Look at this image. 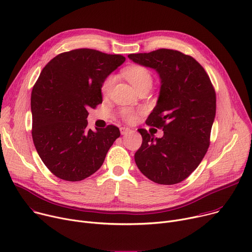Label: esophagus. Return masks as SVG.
<instances>
[{"label":"esophagus","mask_w":252,"mask_h":252,"mask_svg":"<svg viewBox=\"0 0 252 252\" xmlns=\"http://www.w3.org/2000/svg\"><path fill=\"white\" fill-rule=\"evenodd\" d=\"M129 130H130L129 127H126V126H122V127H121V133H122V134L127 133Z\"/></svg>","instance_id":"1"}]
</instances>
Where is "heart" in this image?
<instances>
[{"label":"heart","mask_w":252,"mask_h":252,"mask_svg":"<svg viewBox=\"0 0 252 252\" xmlns=\"http://www.w3.org/2000/svg\"><path fill=\"white\" fill-rule=\"evenodd\" d=\"M123 73L138 91L145 87H151L153 84V75L146 66L131 65L126 68ZM114 82H116V77L113 75H109L103 80L100 88L103 95H107L111 93ZM136 114H138V111L130 107H123L121 109V117L127 123L134 122Z\"/></svg>","instance_id":"heart-1"}]
</instances>
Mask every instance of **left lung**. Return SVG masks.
<instances>
[{
	"label": "left lung",
	"instance_id": "obj_1",
	"mask_svg": "<svg viewBox=\"0 0 252 252\" xmlns=\"http://www.w3.org/2000/svg\"><path fill=\"white\" fill-rule=\"evenodd\" d=\"M128 58L154 68L162 81L146 124L162 128L164 135L154 138L139 128L143 143L134 154L135 164L158 184H177L195 171L209 148L216 113L214 86L198 61L177 50L162 48Z\"/></svg>",
	"mask_w": 252,
	"mask_h": 252
}]
</instances>
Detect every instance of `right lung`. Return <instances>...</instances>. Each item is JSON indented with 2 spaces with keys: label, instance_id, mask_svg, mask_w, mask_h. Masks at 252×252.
Instances as JSON below:
<instances>
[{
  "label": "right lung",
  "instance_id": "obj_1",
  "mask_svg": "<svg viewBox=\"0 0 252 252\" xmlns=\"http://www.w3.org/2000/svg\"><path fill=\"white\" fill-rule=\"evenodd\" d=\"M126 57L94 49L63 52L43 68L31 94L32 138L42 162L59 179L77 182L94 174L118 138L108 125L87 128L88 108L102 103L101 84Z\"/></svg>",
  "mask_w": 252,
  "mask_h": 252
}]
</instances>
